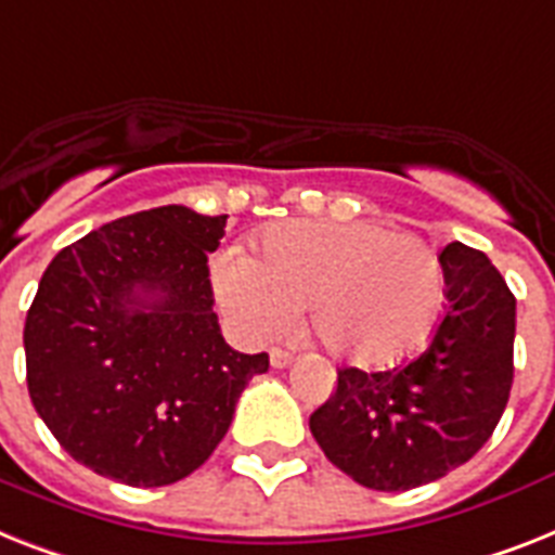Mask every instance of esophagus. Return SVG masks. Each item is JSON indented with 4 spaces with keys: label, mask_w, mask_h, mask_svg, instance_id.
<instances>
[{
    "label": "esophagus",
    "mask_w": 555,
    "mask_h": 555,
    "mask_svg": "<svg viewBox=\"0 0 555 555\" xmlns=\"http://www.w3.org/2000/svg\"><path fill=\"white\" fill-rule=\"evenodd\" d=\"M270 364H273V367H291L293 353H287V350L282 348H273L270 350Z\"/></svg>",
    "instance_id": "obj_1"
}]
</instances>
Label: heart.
Masks as SVG:
<instances>
[{"instance_id":"b5f03b06","label":"heart","mask_w":555,"mask_h":555,"mask_svg":"<svg viewBox=\"0 0 555 555\" xmlns=\"http://www.w3.org/2000/svg\"><path fill=\"white\" fill-rule=\"evenodd\" d=\"M216 296L247 336L285 327L305 301L322 348L353 367H385L422 345L444 299L439 256L373 222H285L256 259L224 256Z\"/></svg>"}]
</instances>
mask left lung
Returning a JSON list of instances; mask_svg holds the SVG:
<instances>
[{"mask_svg":"<svg viewBox=\"0 0 555 555\" xmlns=\"http://www.w3.org/2000/svg\"><path fill=\"white\" fill-rule=\"evenodd\" d=\"M439 262L448 301L427 348L393 371L341 367L336 393L310 416L324 456L371 490L399 493L465 465L511 399V287L462 242H450Z\"/></svg>","mask_w":555,"mask_h":555,"instance_id":"8db88e82","label":"left lung"}]
</instances>
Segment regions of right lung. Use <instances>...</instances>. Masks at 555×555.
I'll use <instances>...</instances> for the list:
<instances>
[{
  "label": "right lung",
  "instance_id": "obj_1",
  "mask_svg": "<svg viewBox=\"0 0 555 555\" xmlns=\"http://www.w3.org/2000/svg\"><path fill=\"white\" fill-rule=\"evenodd\" d=\"M228 216L165 205L53 256L25 319L28 393L56 441L105 479L162 488L224 439L268 353H238L214 313L207 254Z\"/></svg>",
  "mask_w": 555,
  "mask_h": 555
}]
</instances>
